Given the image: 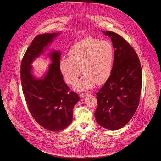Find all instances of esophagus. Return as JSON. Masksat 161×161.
Masks as SVG:
<instances>
[{
	"label": "esophagus",
	"mask_w": 161,
	"mask_h": 161,
	"mask_svg": "<svg viewBox=\"0 0 161 161\" xmlns=\"http://www.w3.org/2000/svg\"><path fill=\"white\" fill-rule=\"evenodd\" d=\"M86 96H88V94H86V93H81V94H80V98H84V97H85Z\"/></svg>",
	"instance_id": "1"
}]
</instances>
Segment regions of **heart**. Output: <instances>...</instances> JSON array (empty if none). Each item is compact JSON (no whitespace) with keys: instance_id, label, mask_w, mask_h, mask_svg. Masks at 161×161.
Wrapping results in <instances>:
<instances>
[{"instance_id":"b5f03b06","label":"heart","mask_w":161,"mask_h":161,"mask_svg":"<svg viewBox=\"0 0 161 161\" xmlns=\"http://www.w3.org/2000/svg\"><path fill=\"white\" fill-rule=\"evenodd\" d=\"M69 57L60 61L62 74L69 84L75 83L83 71L82 78L75 88L88 90L96 83L102 84L110 78L114 63V50L107 40L89 37L75 43L69 50Z\"/></svg>"}]
</instances>
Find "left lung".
I'll return each instance as SVG.
<instances>
[{
	"mask_svg": "<svg viewBox=\"0 0 161 161\" xmlns=\"http://www.w3.org/2000/svg\"><path fill=\"white\" fill-rule=\"evenodd\" d=\"M111 38L114 49L112 74L96 93L97 123L110 130L125 126L134 115L140 100L142 69L137 53L120 35L102 31Z\"/></svg>",
	"mask_w": 161,
	"mask_h": 161,
	"instance_id": "1",
	"label": "left lung"
}]
</instances>
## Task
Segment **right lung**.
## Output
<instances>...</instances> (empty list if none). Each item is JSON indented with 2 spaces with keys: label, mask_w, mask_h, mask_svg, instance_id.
<instances>
[{
  "label": "right lung",
  "mask_w": 161,
  "mask_h": 161,
  "mask_svg": "<svg viewBox=\"0 0 161 161\" xmlns=\"http://www.w3.org/2000/svg\"><path fill=\"white\" fill-rule=\"evenodd\" d=\"M61 32L36 36L27 49L22 60L20 78L26 103L35 120L43 128L57 131L67 128L72 121L73 107L79 96L70 92L60 69V51L48 53L51 60L41 78L33 74L32 63L44 54L50 43Z\"/></svg>",
  "instance_id": "add662e5"
}]
</instances>
